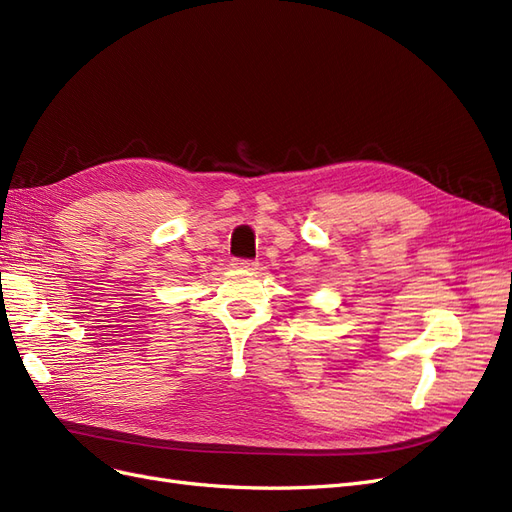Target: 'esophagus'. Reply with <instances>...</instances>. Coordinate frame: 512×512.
I'll use <instances>...</instances> for the list:
<instances>
[{"mask_svg":"<svg viewBox=\"0 0 512 512\" xmlns=\"http://www.w3.org/2000/svg\"><path fill=\"white\" fill-rule=\"evenodd\" d=\"M232 267L235 269H247V271H254L258 267L256 260H243V258H237L235 262H232Z\"/></svg>","mask_w":512,"mask_h":512,"instance_id":"esophagus-1","label":"esophagus"}]
</instances>
